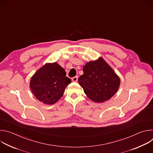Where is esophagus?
Listing matches in <instances>:
<instances>
[{
    "label": "esophagus",
    "instance_id": "obj_1",
    "mask_svg": "<svg viewBox=\"0 0 153 153\" xmlns=\"http://www.w3.org/2000/svg\"><path fill=\"white\" fill-rule=\"evenodd\" d=\"M77 80H78V77H77V76H75V77H74L72 78V80H73V82H77Z\"/></svg>",
    "mask_w": 153,
    "mask_h": 153
}]
</instances>
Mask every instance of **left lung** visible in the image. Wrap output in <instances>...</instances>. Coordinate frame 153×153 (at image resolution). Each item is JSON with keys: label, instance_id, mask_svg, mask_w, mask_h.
<instances>
[{"label": "left lung", "instance_id": "left-lung-1", "mask_svg": "<svg viewBox=\"0 0 153 153\" xmlns=\"http://www.w3.org/2000/svg\"><path fill=\"white\" fill-rule=\"evenodd\" d=\"M78 79L85 93L91 100L102 103L110 99L119 89L120 79L102 59L87 63Z\"/></svg>", "mask_w": 153, "mask_h": 153}]
</instances>
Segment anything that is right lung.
<instances>
[{
	"label": "right lung",
	"instance_id": "right-lung-1",
	"mask_svg": "<svg viewBox=\"0 0 153 153\" xmlns=\"http://www.w3.org/2000/svg\"><path fill=\"white\" fill-rule=\"evenodd\" d=\"M71 82L59 64L47 63L31 77L30 88L39 100L51 105L61 98Z\"/></svg>",
	"mask_w": 153,
	"mask_h": 153
}]
</instances>
